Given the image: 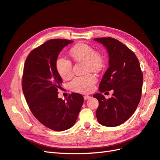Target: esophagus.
<instances>
[{"instance_id": "1", "label": "esophagus", "mask_w": 160, "mask_h": 160, "mask_svg": "<svg viewBox=\"0 0 160 160\" xmlns=\"http://www.w3.org/2000/svg\"><path fill=\"white\" fill-rule=\"evenodd\" d=\"M90 98H91V96H84V100H87L88 99H89Z\"/></svg>"}]
</instances>
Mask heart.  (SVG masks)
Instances as JSON below:
<instances>
[{
    "label": "heart",
    "mask_w": 160,
    "mask_h": 160,
    "mask_svg": "<svg viewBox=\"0 0 160 160\" xmlns=\"http://www.w3.org/2000/svg\"><path fill=\"white\" fill-rule=\"evenodd\" d=\"M70 56L78 62H84L86 71H100L104 66V58L96 52L90 45L80 43L70 50ZM56 69L63 80H69L73 76L72 63L62 57H58L56 61ZM97 78L93 74L89 73L84 76L77 77L69 83L71 90L78 93H87L93 89Z\"/></svg>",
    "instance_id": "1"
}]
</instances>
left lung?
<instances>
[{"label":"left lung","mask_w":160,"mask_h":160,"mask_svg":"<svg viewBox=\"0 0 160 160\" xmlns=\"http://www.w3.org/2000/svg\"><path fill=\"white\" fill-rule=\"evenodd\" d=\"M106 47L109 67L100 84V92L113 90L106 99L101 93L93 97L99 102L98 121L105 127H117L127 121L136 110L142 96L143 73L140 62L132 51L119 40L106 37L95 38Z\"/></svg>","instance_id":"8db88e82"}]
</instances>
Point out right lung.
I'll return each mask as SVG.
<instances>
[{"instance_id":"right-lung-1","label":"right lung","mask_w":160,"mask_h":160,"mask_svg":"<svg viewBox=\"0 0 160 160\" xmlns=\"http://www.w3.org/2000/svg\"><path fill=\"white\" fill-rule=\"evenodd\" d=\"M72 42L49 40L33 49L24 65L22 88L29 109L40 123L56 131L73 127L84 102L82 95L76 93L69 95L66 101L58 97L62 80L56 61L63 47Z\"/></svg>"}]
</instances>
